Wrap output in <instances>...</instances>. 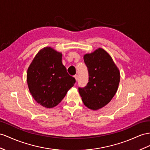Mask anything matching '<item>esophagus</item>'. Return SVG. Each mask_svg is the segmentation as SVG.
Masks as SVG:
<instances>
[{"instance_id": "esophagus-1", "label": "esophagus", "mask_w": 150, "mask_h": 150, "mask_svg": "<svg viewBox=\"0 0 150 150\" xmlns=\"http://www.w3.org/2000/svg\"><path fill=\"white\" fill-rule=\"evenodd\" d=\"M74 77H75V79L76 80H78V78H79L78 75H74Z\"/></svg>"}]
</instances>
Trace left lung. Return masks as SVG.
Masks as SVG:
<instances>
[{
  "instance_id": "obj_1",
  "label": "left lung",
  "mask_w": 150,
  "mask_h": 150,
  "mask_svg": "<svg viewBox=\"0 0 150 150\" xmlns=\"http://www.w3.org/2000/svg\"><path fill=\"white\" fill-rule=\"evenodd\" d=\"M89 73V82L79 87L82 100L87 108L96 110L106 106L116 94L120 71L109 54L99 48L83 56Z\"/></svg>"
}]
</instances>
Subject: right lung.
Segmentation results:
<instances>
[{
    "label": "right lung",
    "instance_id": "right-lung-1",
    "mask_svg": "<svg viewBox=\"0 0 150 150\" xmlns=\"http://www.w3.org/2000/svg\"><path fill=\"white\" fill-rule=\"evenodd\" d=\"M61 58V53L45 47L37 54L28 69L26 79L30 93L45 108L58 105L76 82L68 74Z\"/></svg>",
    "mask_w": 150,
    "mask_h": 150
}]
</instances>
